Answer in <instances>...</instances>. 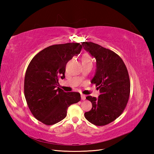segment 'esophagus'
<instances>
[{"mask_svg": "<svg viewBox=\"0 0 154 154\" xmlns=\"http://www.w3.org/2000/svg\"><path fill=\"white\" fill-rule=\"evenodd\" d=\"M81 99H82L83 100H85L86 99V97H85V95H84V94H81Z\"/></svg>", "mask_w": 154, "mask_h": 154, "instance_id": "1", "label": "esophagus"}]
</instances>
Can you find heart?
Returning <instances> with one entry per match:
<instances>
[{
	"label": "heart",
	"mask_w": 154,
	"mask_h": 154,
	"mask_svg": "<svg viewBox=\"0 0 154 154\" xmlns=\"http://www.w3.org/2000/svg\"><path fill=\"white\" fill-rule=\"evenodd\" d=\"M82 61H91L90 57L87 55H84L82 57Z\"/></svg>",
	"instance_id": "b5f03b06"
}]
</instances>
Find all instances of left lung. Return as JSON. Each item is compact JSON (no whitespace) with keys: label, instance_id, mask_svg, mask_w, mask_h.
Here are the masks:
<instances>
[{"label":"left lung","instance_id":"1","mask_svg":"<svg viewBox=\"0 0 154 154\" xmlns=\"http://www.w3.org/2000/svg\"><path fill=\"white\" fill-rule=\"evenodd\" d=\"M83 48L96 60V70L91 83L99 90L98 98L88 96L92 109L85 119L96 126H104L116 120L128 101L130 82L127 68L119 55L93 42H83Z\"/></svg>","mask_w":154,"mask_h":154}]
</instances>
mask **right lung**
<instances>
[{"instance_id":"obj_1","label":"right lung","mask_w":154,"mask_h":154,"mask_svg":"<svg viewBox=\"0 0 154 154\" xmlns=\"http://www.w3.org/2000/svg\"><path fill=\"white\" fill-rule=\"evenodd\" d=\"M82 45L67 43L50 45L39 52L27 68L24 95L34 116L46 125L64 119L68 107L81 100L80 93H66L59 88V79L65 78V66Z\"/></svg>"}]
</instances>
